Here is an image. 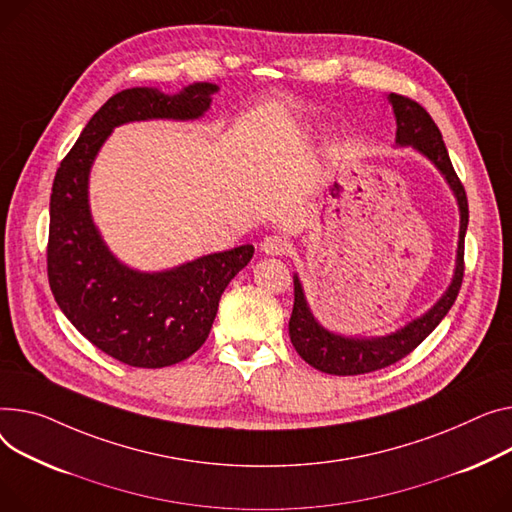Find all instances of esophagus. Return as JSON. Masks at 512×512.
<instances>
[{
    "mask_svg": "<svg viewBox=\"0 0 512 512\" xmlns=\"http://www.w3.org/2000/svg\"><path fill=\"white\" fill-rule=\"evenodd\" d=\"M288 247H290V245L286 243V238H282V236H278V234H269V236H265L263 241H261V251H263L265 255H271V257L286 255Z\"/></svg>",
    "mask_w": 512,
    "mask_h": 512,
    "instance_id": "34e87169",
    "label": "esophagus"
}]
</instances>
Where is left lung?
Instances as JSON below:
<instances>
[{
    "instance_id": "left-lung-1",
    "label": "left lung",
    "mask_w": 512,
    "mask_h": 512,
    "mask_svg": "<svg viewBox=\"0 0 512 512\" xmlns=\"http://www.w3.org/2000/svg\"><path fill=\"white\" fill-rule=\"evenodd\" d=\"M387 100L393 107L397 133L395 144L399 148H414L426 160H430L438 173L445 177L447 185L451 187L457 206H459V243H457V257L453 280L430 309L405 323L401 329L381 335V337H350L329 331L323 327L317 317L313 315L309 302H306L302 284L298 274H294V309L288 323L290 342L298 356L309 362L313 368L337 374V377H352V374H366L372 370H379L385 366L395 364L397 360L405 358L412 350H416L424 339L436 329V325L445 319L451 311L453 302L457 300L461 282H463V243H465V230L469 222V208H467V195L465 189L455 173L451 164L449 152L445 142H442L440 129L420 107L416 100L405 98L401 94H387Z\"/></svg>"
}]
</instances>
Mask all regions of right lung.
Returning a JSON list of instances; mask_svg holds the SVG:
<instances>
[{
    "mask_svg": "<svg viewBox=\"0 0 512 512\" xmlns=\"http://www.w3.org/2000/svg\"><path fill=\"white\" fill-rule=\"evenodd\" d=\"M220 88L195 82L179 94L127 88L102 105L57 168L49 206V286L63 315L111 358L138 368L173 366L206 342L230 280L253 257V245L210 253L162 271L119 261L92 220L88 181L98 150L131 121H195Z\"/></svg>",
    "mask_w": 512,
    "mask_h": 512,
    "instance_id": "1",
    "label": "right lung"
}]
</instances>
